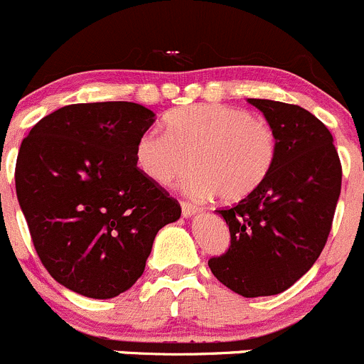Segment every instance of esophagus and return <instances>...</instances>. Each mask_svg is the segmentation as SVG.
I'll return each instance as SVG.
<instances>
[{"label": "esophagus", "instance_id": "34e87169", "mask_svg": "<svg viewBox=\"0 0 364 364\" xmlns=\"http://www.w3.org/2000/svg\"><path fill=\"white\" fill-rule=\"evenodd\" d=\"M199 211H200V208L193 206V204L181 203V213H183V217H185V218L193 217V215H197V213H199Z\"/></svg>", "mask_w": 364, "mask_h": 364}]
</instances>
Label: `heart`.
Here are the masks:
<instances>
[{"label":"heart","instance_id":"heart-1","mask_svg":"<svg viewBox=\"0 0 364 364\" xmlns=\"http://www.w3.org/2000/svg\"><path fill=\"white\" fill-rule=\"evenodd\" d=\"M165 133L147 129L135 146L139 171L158 186H171L186 171L193 197L218 193L235 203L259 188L276 161L277 139L264 119L236 107L192 105L165 117Z\"/></svg>","mask_w":364,"mask_h":364}]
</instances>
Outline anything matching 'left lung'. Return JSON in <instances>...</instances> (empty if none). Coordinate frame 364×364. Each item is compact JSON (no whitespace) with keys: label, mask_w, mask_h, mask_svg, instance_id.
<instances>
[{"label":"left lung","mask_w":364,"mask_h":364,"mask_svg":"<svg viewBox=\"0 0 364 364\" xmlns=\"http://www.w3.org/2000/svg\"><path fill=\"white\" fill-rule=\"evenodd\" d=\"M277 139L276 161L250 196L217 210L229 225L228 252L208 261L242 297L288 290L318 259L341 190V164L323 122L297 105L249 100Z\"/></svg>","instance_id":"8db88e82"}]
</instances>
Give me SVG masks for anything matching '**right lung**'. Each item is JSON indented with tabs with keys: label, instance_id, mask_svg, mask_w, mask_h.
Here are the masks:
<instances>
[{
	"label": "right lung",
	"instance_id": "1",
	"mask_svg": "<svg viewBox=\"0 0 364 364\" xmlns=\"http://www.w3.org/2000/svg\"><path fill=\"white\" fill-rule=\"evenodd\" d=\"M154 114L128 101L69 105L21 144L16 192L35 250L62 287L112 299L144 274L178 200L139 171L136 140Z\"/></svg>",
	"mask_w": 364,
	"mask_h": 364
}]
</instances>
